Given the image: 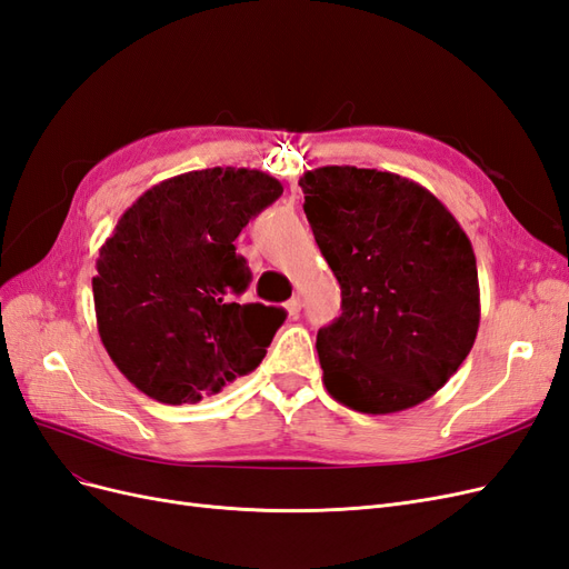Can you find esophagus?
I'll return each instance as SVG.
<instances>
[{
	"instance_id": "obj_1",
	"label": "esophagus",
	"mask_w": 569,
	"mask_h": 569,
	"mask_svg": "<svg viewBox=\"0 0 569 569\" xmlns=\"http://www.w3.org/2000/svg\"><path fill=\"white\" fill-rule=\"evenodd\" d=\"M299 311H301V299H299V297H291V299L287 301V313H289L291 318H297Z\"/></svg>"
}]
</instances>
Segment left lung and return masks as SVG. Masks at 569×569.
Masks as SVG:
<instances>
[{
    "label": "left lung",
    "instance_id": "1",
    "mask_svg": "<svg viewBox=\"0 0 569 569\" xmlns=\"http://www.w3.org/2000/svg\"><path fill=\"white\" fill-rule=\"evenodd\" d=\"M303 213L341 287L318 332L322 382L368 416L427 401L468 358L479 327L468 234L422 184L382 170H306Z\"/></svg>",
    "mask_w": 569,
    "mask_h": 569
}]
</instances>
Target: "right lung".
Segmentation results:
<instances>
[{
  "instance_id": "add662e5",
  "label": "right lung",
  "mask_w": 569,
  "mask_h": 569,
  "mask_svg": "<svg viewBox=\"0 0 569 569\" xmlns=\"http://www.w3.org/2000/svg\"><path fill=\"white\" fill-rule=\"evenodd\" d=\"M280 194L261 170H192L147 189L99 249L101 343L153 401L199 403L263 360L284 311L237 301L251 272L232 242Z\"/></svg>"
}]
</instances>
